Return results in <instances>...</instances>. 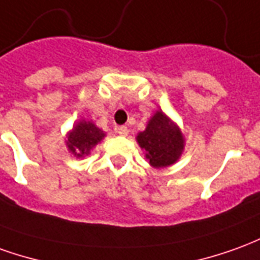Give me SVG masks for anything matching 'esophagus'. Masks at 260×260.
Returning a JSON list of instances; mask_svg holds the SVG:
<instances>
[{
  "instance_id": "obj_1",
  "label": "esophagus",
  "mask_w": 260,
  "mask_h": 260,
  "mask_svg": "<svg viewBox=\"0 0 260 260\" xmlns=\"http://www.w3.org/2000/svg\"><path fill=\"white\" fill-rule=\"evenodd\" d=\"M115 131H117L118 135H121V136H126V135H128V132H129L126 126H118Z\"/></svg>"
}]
</instances>
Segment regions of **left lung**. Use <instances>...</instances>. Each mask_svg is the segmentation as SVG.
I'll return each instance as SVG.
<instances>
[{"label": "left lung", "instance_id": "left-lung-1", "mask_svg": "<svg viewBox=\"0 0 260 260\" xmlns=\"http://www.w3.org/2000/svg\"><path fill=\"white\" fill-rule=\"evenodd\" d=\"M136 142L145 152L149 165L155 169L169 168L184 152L186 139L180 126L161 110L149 118L146 128L136 135Z\"/></svg>", "mask_w": 260, "mask_h": 260}]
</instances>
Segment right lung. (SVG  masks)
<instances>
[{"mask_svg":"<svg viewBox=\"0 0 260 260\" xmlns=\"http://www.w3.org/2000/svg\"><path fill=\"white\" fill-rule=\"evenodd\" d=\"M104 131L99 128L92 121L80 118L73 128L66 134L67 150L76 157H86L91 150L105 138Z\"/></svg>","mask_w":260,"mask_h":260,"instance_id":"1","label":"right lung"}]
</instances>
